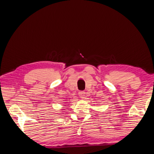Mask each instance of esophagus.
Listing matches in <instances>:
<instances>
[{"instance_id": "esophagus-1", "label": "esophagus", "mask_w": 154, "mask_h": 154, "mask_svg": "<svg viewBox=\"0 0 154 154\" xmlns=\"http://www.w3.org/2000/svg\"><path fill=\"white\" fill-rule=\"evenodd\" d=\"M78 94H79V96H80V97H81V98H82V99H83L85 97V92H83V91L79 92Z\"/></svg>"}]
</instances>
